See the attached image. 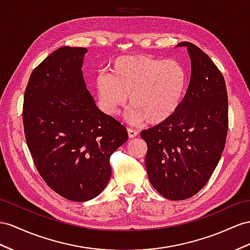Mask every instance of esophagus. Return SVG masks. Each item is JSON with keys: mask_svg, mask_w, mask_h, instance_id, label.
<instances>
[{"mask_svg": "<svg viewBox=\"0 0 250 250\" xmlns=\"http://www.w3.org/2000/svg\"><path fill=\"white\" fill-rule=\"evenodd\" d=\"M137 134H138V132H137L136 130L132 129V127H127V135H129V137H130V138L136 137V136H137Z\"/></svg>", "mask_w": 250, "mask_h": 250, "instance_id": "esophagus-1", "label": "esophagus"}]
</instances>
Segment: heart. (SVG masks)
<instances>
[{
  "label": "heart",
  "mask_w": 250,
  "mask_h": 250,
  "mask_svg": "<svg viewBox=\"0 0 250 250\" xmlns=\"http://www.w3.org/2000/svg\"><path fill=\"white\" fill-rule=\"evenodd\" d=\"M186 70L176 60L125 56L115 60L111 74L101 75L96 88L105 110L117 115L130 98V118L159 124L173 115L186 88Z\"/></svg>",
  "instance_id": "b5f03b06"
}]
</instances>
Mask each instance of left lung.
<instances>
[{"label":"left lung","mask_w":250,"mask_h":250,"mask_svg":"<svg viewBox=\"0 0 250 250\" xmlns=\"http://www.w3.org/2000/svg\"><path fill=\"white\" fill-rule=\"evenodd\" d=\"M177 46H186L191 60L187 92L170 118L140 133L148 146L150 183L171 201L187 200L207 184L228 131V95L222 73L194 44Z\"/></svg>","instance_id":"left-lung-1"}]
</instances>
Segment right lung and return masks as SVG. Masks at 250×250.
Listing matches in <instances>:
<instances>
[{
    "label": "right lung",
    "instance_id": "1",
    "mask_svg": "<svg viewBox=\"0 0 250 250\" xmlns=\"http://www.w3.org/2000/svg\"><path fill=\"white\" fill-rule=\"evenodd\" d=\"M84 47L63 46L31 73L25 88V139L41 177L73 202L97 196L110 181V157L127 140L125 126L101 112L81 67Z\"/></svg>",
    "mask_w": 250,
    "mask_h": 250
}]
</instances>
